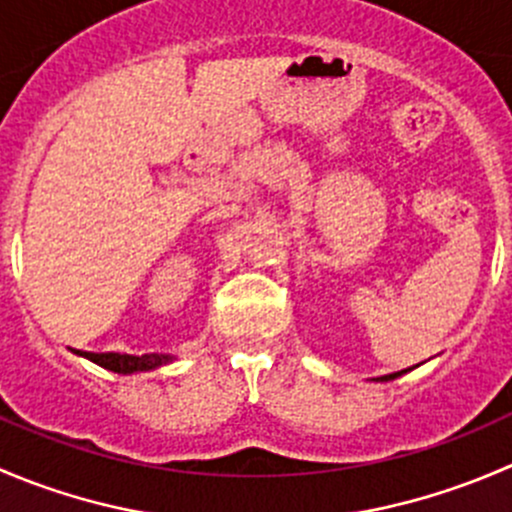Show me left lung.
<instances>
[{"label":"left lung","mask_w":512,"mask_h":512,"mask_svg":"<svg viewBox=\"0 0 512 512\" xmlns=\"http://www.w3.org/2000/svg\"><path fill=\"white\" fill-rule=\"evenodd\" d=\"M406 371H411V369H404V371H394V374H386V376H379V379H374V381H394V379H396V376L406 374Z\"/></svg>","instance_id":"8db88e82"}]
</instances>
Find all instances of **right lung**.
<instances>
[{"label": "right lung", "mask_w": 512, "mask_h": 512, "mask_svg": "<svg viewBox=\"0 0 512 512\" xmlns=\"http://www.w3.org/2000/svg\"><path fill=\"white\" fill-rule=\"evenodd\" d=\"M74 354L94 361V364L113 371V374H138V371H153V369H158V366H165V364H170V361H175V356H170V354H143V356L118 354V352L91 354V352H79V349H74Z\"/></svg>", "instance_id": "obj_1"}]
</instances>
